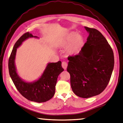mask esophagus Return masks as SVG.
<instances>
[{
  "label": "esophagus",
  "mask_w": 123,
  "mask_h": 123,
  "mask_svg": "<svg viewBox=\"0 0 123 123\" xmlns=\"http://www.w3.org/2000/svg\"><path fill=\"white\" fill-rule=\"evenodd\" d=\"M67 66H68V63H67L66 62L63 61L62 62V67L63 69H66L67 68Z\"/></svg>",
  "instance_id": "obj_1"
}]
</instances>
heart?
Returning <instances> with one entry per match:
<instances>
[{
  "mask_svg": "<svg viewBox=\"0 0 123 123\" xmlns=\"http://www.w3.org/2000/svg\"><path fill=\"white\" fill-rule=\"evenodd\" d=\"M72 43L68 47L67 52L70 54H74L79 52L83 43V37L81 35H77L76 32L69 33L61 39L59 45L61 47H66L69 43Z\"/></svg>",
  "mask_w": 123,
  "mask_h": 123,
  "instance_id": "obj_1",
  "label": "heart"
}]
</instances>
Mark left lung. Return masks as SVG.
I'll use <instances>...</instances> for the list:
<instances>
[{
	"mask_svg": "<svg viewBox=\"0 0 123 123\" xmlns=\"http://www.w3.org/2000/svg\"><path fill=\"white\" fill-rule=\"evenodd\" d=\"M89 34L78 54L69 56L68 72L74 93L82 98L100 94L108 86L114 67V55L106 39L96 29L85 27Z\"/></svg>",
	"mask_w": 123,
	"mask_h": 123,
	"instance_id": "8db88e82",
	"label": "left lung"
}]
</instances>
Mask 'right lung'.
Instances as JSON below:
<instances>
[{
  "mask_svg": "<svg viewBox=\"0 0 123 123\" xmlns=\"http://www.w3.org/2000/svg\"><path fill=\"white\" fill-rule=\"evenodd\" d=\"M31 37H35L31 33L26 32L15 42L8 59L9 74L18 91L28 100L37 103L45 102L54 96L58 76L64 69L61 66V62L49 63L41 77L32 83L22 81L18 76L14 64L17 48L21 45L25 40Z\"/></svg>",
  "mask_w": 123,
  "mask_h": 123,
  "instance_id": "obj_1",
  "label": "right lung"
}]
</instances>
